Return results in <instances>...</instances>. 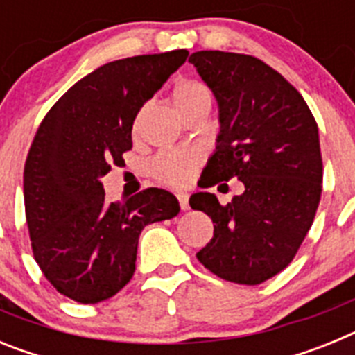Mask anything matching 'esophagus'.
Returning <instances> with one entry per match:
<instances>
[{
  "mask_svg": "<svg viewBox=\"0 0 355 355\" xmlns=\"http://www.w3.org/2000/svg\"><path fill=\"white\" fill-rule=\"evenodd\" d=\"M175 197H178V200H180L181 209H183V211H187V209L190 208V205H188V196H187V193L180 192V193H175Z\"/></svg>",
  "mask_w": 355,
  "mask_h": 355,
  "instance_id": "1",
  "label": "esophagus"
}]
</instances>
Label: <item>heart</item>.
<instances>
[{
	"mask_svg": "<svg viewBox=\"0 0 355 355\" xmlns=\"http://www.w3.org/2000/svg\"><path fill=\"white\" fill-rule=\"evenodd\" d=\"M172 106L183 117L197 106L209 105L211 96L205 83L197 80H180L172 89ZM199 150H163L150 159L149 171L156 180L172 187H184L193 180L200 165Z\"/></svg>",
	"mask_w": 355,
	"mask_h": 355,
	"instance_id": "b5f03b06",
	"label": "heart"
}]
</instances>
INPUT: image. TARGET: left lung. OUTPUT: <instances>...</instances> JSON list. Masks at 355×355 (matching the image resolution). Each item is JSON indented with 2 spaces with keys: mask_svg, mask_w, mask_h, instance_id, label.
<instances>
[{
  "mask_svg": "<svg viewBox=\"0 0 355 355\" xmlns=\"http://www.w3.org/2000/svg\"><path fill=\"white\" fill-rule=\"evenodd\" d=\"M188 62L215 96L220 122L200 187L231 178L245 187L225 206L215 193L190 197L213 220L197 259L225 281L261 284L290 265L315 220L324 175L318 126L299 90L254 56L197 51Z\"/></svg>",
  "mask_w": 355,
  "mask_h": 355,
  "instance_id": "1",
  "label": "left lung"
}]
</instances>
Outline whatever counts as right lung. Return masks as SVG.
I'll list each match as a JSON object with an SVG mask.
<instances>
[{"label": "right lung", "instance_id": "1", "mask_svg": "<svg viewBox=\"0 0 355 355\" xmlns=\"http://www.w3.org/2000/svg\"><path fill=\"white\" fill-rule=\"evenodd\" d=\"M187 56L175 49L101 65L40 122L24 165V209L35 261L69 299L114 297L133 277L142 229L180 213L162 188L106 202L101 178L124 163L135 117Z\"/></svg>", "mask_w": 355, "mask_h": 355}]
</instances>
